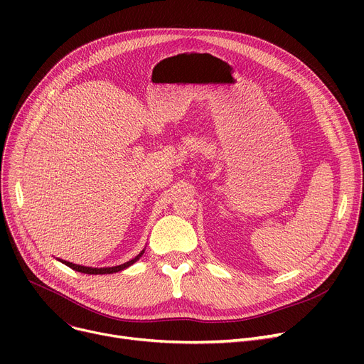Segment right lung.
Here are the masks:
<instances>
[{
    "label": "right lung",
    "mask_w": 364,
    "mask_h": 364,
    "mask_svg": "<svg viewBox=\"0 0 364 364\" xmlns=\"http://www.w3.org/2000/svg\"><path fill=\"white\" fill-rule=\"evenodd\" d=\"M146 250V247H144ZM144 250L136 257V258H132V259H129V261H127V262H124V264H121V265H114V267H102V269H95V267H84V265H78V264H73V262H69V261H65V259H59L60 262H63L65 265H68V267H70L72 270H75V272H80V273H85V274H112V273H118V272H122V270H125V269H128L129 265H132L134 262H137L140 258H141V255L144 254Z\"/></svg>",
    "instance_id": "add662e5"
}]
</instances>
